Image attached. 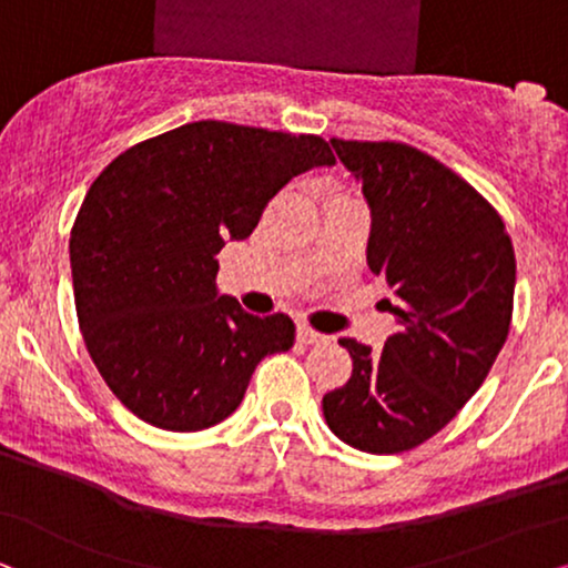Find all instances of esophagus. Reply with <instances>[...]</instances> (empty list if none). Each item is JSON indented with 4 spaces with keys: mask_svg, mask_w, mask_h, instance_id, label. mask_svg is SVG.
Returning <instances> with one entry per match:
<instances>
[{
    "mask_svg": "<svg viewBox=\"0 0 568 568\" xmlns=\"http://www.w3.org/2000/svg\"><path fill=\"white\" fill-rule=\"evenodd\" d=\"M298 343L301 345H320V343H327V335H320V332H314L312 327H306V324H301L298 327Z\"/></svg>",
    "mask_w": 568,
    "mask_h": 568,
    "instance_id": "1",
    "label": "esophagus"
}]
</instances>
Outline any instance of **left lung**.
Listing matches in <instances>:
<instances>
[{"label":"left lung","instance_id":"1","mask_svg":"<svg viewBox=\"0 0 568 568\" xmlns=\"http://www.w3.org/2000/svg\"><path fill=\"white\" fill-rule=\"evenodd\" d=\"M372 210L366 262L395 293L379 353L339 339L347 384L322 399L339 442L397 455L438 434L480 389L506 343L517 262L504 221L455 171L403 142L332 138Z\"/></svg>","mask_w":568,"mask_h":568}]
</instances>
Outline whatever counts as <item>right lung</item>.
Listing matches in <instances>:
<instances>
[{"instance_id": "1", "label": "right lung", "mask_w": 568, "mask_h": 568, "mask_svg": "<svg viewBox=\"0 0 568 568\" xmlns=\"http://www.w3.org/2000/svg\"><path fill=\"white\" fill-rule=\"evenodd\" d=\"M316 165H335L316 134L194 121L124 150L88 189L70 236L74 306L95 368L140 420L215 426L256 363L291 351V316L217 293L215 254Z\"/></svg>"}]
</instances>
